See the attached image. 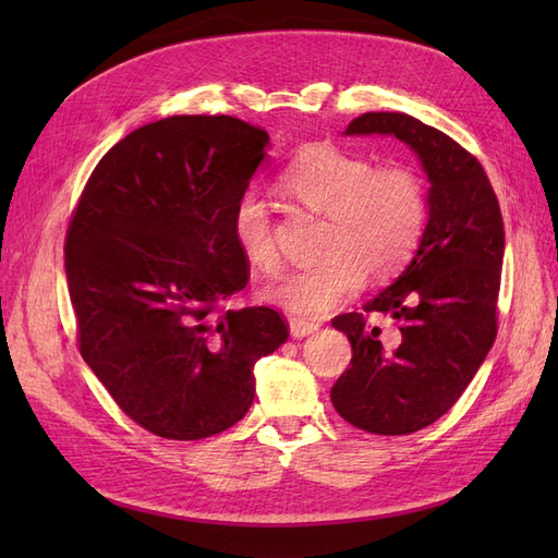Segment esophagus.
I'll list each match as a JSON object with an SVG mask.
<instances>
[{
  "instance_id": "obj_1",
  "label": "esophagus",
  "mask_w": 558,
  "mask_h": 558,
  "mask_svg": "<svg viewBox=\"0 0 558 558\" xmlns=\"http://www.w3.org/2000/svg\"><path fill=\"white\" fill-rule=\"evenodd\" d=\"M289 326H291L293 337H307L318 330V324H314V320H305V318H291Z\"/></svg>"
}]
</instances>
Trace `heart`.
<instances>
[{"label":"heart","instance_id":"b5f03b06","mask_svg":"<svg viewBox=\"0 0 558 558\" xmlns=\"http://www.w3.org/2000/svg\"><path fill=\"white\" fill-rule=\"evenodd\" d=\"M281 189L298 205L326 216L314 265L293 269L267 291L269 300L298 316H324L369 281L396 277L424 238L426 183L408 165H377L328 142L310 144L281 172ZM232 238L242 256L263 272H277L279 248L272 214L256 193L232 209Z\"/></svg>","mask_w":558,"mask_h":558}]
</instances>
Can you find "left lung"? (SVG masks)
<instances>
[{"mask_svg": "<svg viewBox=\"0 0 558 558\" xmlns=\"http://www.w3.org/2000/svg\"><path fill=\"white\" fill-rule=\"evenodd\" d=\"M393 134L410 144L428 174V226L410 267L363 312L332 318L351 342V363L330 400L351 426L408 435L451 410L498 332L505 232L498 197L482 162L449 134L408 113L369 111L347 134ZM384 313L399 330L380 344L368 324Z\"/></svg>", "mask_w": 558, "mask_h": 558, "instance_id": "obj_1", "label": "left lung"}]
</instances>
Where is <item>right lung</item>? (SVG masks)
<instances>
[{
  "label": "right lung",
  "mask_w": 558,
  "mask_h": 558,
  "mask_svg": "<svg viewBox=\"0 0 558 558\" xmlns=\"http://www.w3.org/2000/svg\"><path fill=\"white\" fill-rule=\"evenodd\" d=\"M269 137L234 116H170L97 162L72 211L64 269L83 361L134 424L202 440L248 412L253 365L289 340L248 283L232 209Z\"/></svg>",
  "instance_id": "1"
}]
</instances>
